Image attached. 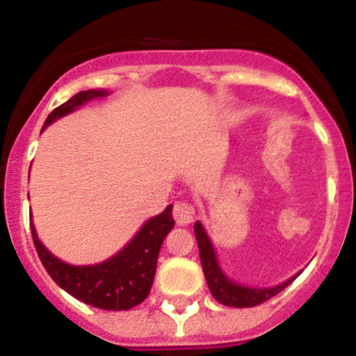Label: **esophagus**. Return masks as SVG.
I'll return each mask as SVG.
<instances>
[{
	"label": "esophagus",
	"mask_w": 356,
	"mask_h": 356,
	"mask_svg": "<svg viewBox=\"0 0 356 356\" xmlns=\"http://www.w3.org/2000/svg\"><path fill=\"white\" fill-rule=\"evenodd\" d=\"M194 207L188 203V201H176L175 207H172V217H175L176 225L187 226L194 221Z\"/></svg>",
	"instance_id": "esophagus-1"
}]
</instances>
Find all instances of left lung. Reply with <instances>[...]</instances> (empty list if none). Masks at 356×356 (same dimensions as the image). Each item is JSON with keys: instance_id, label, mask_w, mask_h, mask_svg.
<instances>
[{"instance_id": "obj_1", "label": "left lung", "mask_w": 356, "mask_h": 356, "mask_svg": "<svg viewBox=\"0 0 356 356\" xmlns=\"http://www.w3.org/2000/svg\"><path fill=\"white\" fill-rule=\"evenodd\" d=\"M194 235H196L197 248H200V259L201 266H203V273H205L207 284H209L210 292L219 301L221 305L226 307H235V308H248V307H257V305L264 303V301L271 300L273 296L280 294L287 285L294 282V278L287 280L284 284L276 285V287L269 289H251L238 285L228 278L222 273V269L217 264L216 251H213L212 242H210L209 235H207L205 228L200 221L194 225Z\"/></svg>"}]
</instances>
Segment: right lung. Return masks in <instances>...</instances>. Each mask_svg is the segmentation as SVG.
Instances as JSON below:
<instances>
[{
	"instance_id": "1",
	"label": "right lung",
	"mask_w": 356,
	"mask_h": 356,
	"mask_svg": "<svg viewBox=\"0 0 356 356\" xmlns=\"http://www.w3.org/2000/svg\"><path fill=\"white\" fill-rule=\"evenodd\" d=\"M106 94V90H81L74 94L69 102L53 110L44 122L42 130L55 119L71 114L83 103ZM171 212L172 205H169L162 213L151 217L118 254L96 266H71L62 262L44 248L31 222L30 228L40 262L56 285L90 307L118 312L137 307L149 294L160 248L165 235L175 226Z\"/></svg>"
}]
</instances>
